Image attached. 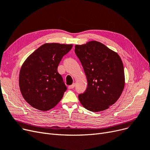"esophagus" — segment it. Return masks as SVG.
Returning a JSON list of instances; mask_svg holds the SVG:
<instances>
[{
    "mask_svg": "<svg viewBox=\"0 0 150 150\" xmlns=\"http://www.w3.org/2000/svg\"><path fill=\"white\" fill-rule=\"evenodd\" d=\"M75 87V83H73L72 85L69 86V89H73Z\"/></svg>",
    "mask_w": 150,
    "mask_h": 150,
    "instance_id": "1",
    "label": "esophagus"
}]
</instances>
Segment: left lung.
Instances as JSON below:
<instances>
[{"mask_svg":"<svg viewBox=\"0 0 150 150\" xmlns=\"http://www.w3.org/2000/svg\"><path fill=\"white\" fill-rule=\"evenodd\" d=\"M75 52L88 82L85 92L79 95L81 104L93 112L108 109L118 100L125 86L124 68L120 57L95 40L76 45Z\"/></svg>","mask_w":150,"mask_h":150,"instance_id":"obj_1","label":"left lung"}]
</instances>
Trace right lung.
Returning <instances> with one entry per match:
<instances>
[{"instance_id":"obj_1","label":"right lung","mask_w":150,"mask_h":150,"mask_svg":"<svg viewBox=\"0 0 150 150\" xmlns=\"http://www.w3.org/2000/svg\"><path fill=\"white\" fill-rule=\"evenodd\" d=\"M72 44L45 43L28 56L19 74V87L23 98L41 111L54 108L67 90L58 66Z\"/></svg>"}]
</instances>
